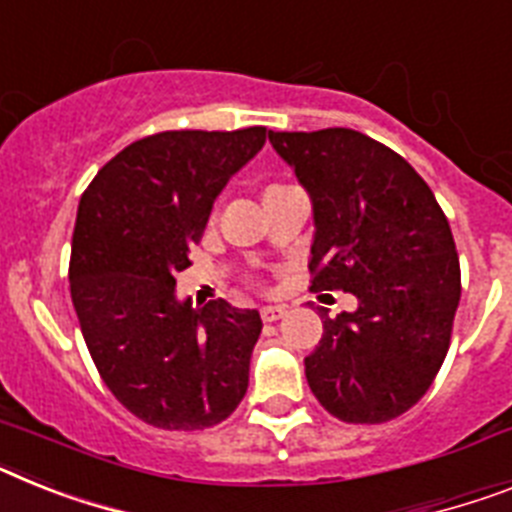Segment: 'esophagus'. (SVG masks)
Returning <instances> with one entry per match:
<instances>
[{
	"mask_svg": "<svg viewBox=\"0 0 512 512\" xmlns=\"http://www.w3.org/2000/svg\"><path fill=\"white\" fill-rule=\"evenodd\" d=\"M260 315H263L265 322L281 320V317L286 315V304H265V307L260 309Z\"/></svg>",
	"mask_w": 512,
	"mask_h": 512,
	"instance_id": "1",
	"label": "esophagus"
}]
</instances>
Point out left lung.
<instances>
[{
  "label": "left lung",
  "instance_id": "left-lung-1",
  "mask_svg": "<svg viewBox=\"0 0 512 512\" xmlns=\"http://www.w3.org/2000/svg\"><path fill=\"white\" fill-rule=\"evenodd\" d=\"M312 203L315 289L356 296L328 317L304 359L317 401L341 422L380 424L409 411L448 354L461 299L450 223L406 158L346 127L268 132Z\"/></svg>",
  "mask_w": 512,
  "mask_h": 512
}]
</instances>
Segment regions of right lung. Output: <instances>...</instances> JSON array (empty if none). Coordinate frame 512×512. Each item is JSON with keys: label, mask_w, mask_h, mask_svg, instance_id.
Instances as JSON below:
<instances>
[{"label": "right lung", "mask_w": 512, "mask_h": 512, "mask_svg": "<svg viewBox=\"0 0 512 512\" xmlns=\"http://www.w3.org/2000/svg\"><path fill=\"white\" fill-rule=\"evenodd\" d=\"M265 127L179 130L127 145L77 205L70 289L88 351L124 409L158 429L223 422L247 393L257 309L176 296V273Z\"/></svg>", "instance_id": "add662e5"}]
</instances>
